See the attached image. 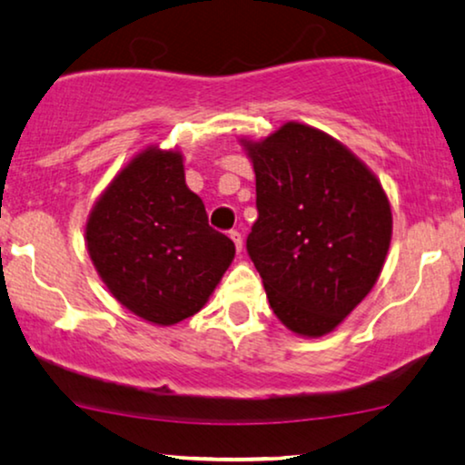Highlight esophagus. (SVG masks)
Listing matches in <instances>:
<instances>
[{"instance_id":"1","label":"esophagus","mask_w":465,"mask_h":465,"mask_svg":"<svg viewBox=\"0 0 465 465\" xmlns=\"http://www.w3.org/2000/svg\"><path fill=\"white\" fill-rule=\"evenodd\" d=\"M228 237H231V241L234 243V250L241 252V247H243V239H241V232L231 231V232H228Z\"/></svg>"}]
</instances>
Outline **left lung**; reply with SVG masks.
<instances>
[{
	"label": "left lung",
	"instance_id": "1",
	"mask_svg": "<svg viewBox=\"0 0 465 465\" xmlns=\"http://www.w3.org/2000/svg\"><path fill=\"white\" fill-rule=\"evenodd\" d=\"M245 148L258 209L245 245L266 298L292 332L326 334L383 269L390 201L345 145L311 126L288 123Z\"/></svg>",
	"mask_w": 465,
	"mask_h": 465
}]
</instances>
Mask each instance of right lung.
I'll return each mask as SVG.
<instances>
[{
	"mask_svg": "<svg viewBox=\"0 0 465 465\" xmlns=\"http://www.w3.org/2000/svg\"><path fill=\"white\" fill-rule=\"evenodd\" d=\"M88 253L120 304L171 326L203 309L234 258L190 193L177 152L145 150L123 169L86 224Z\"/></svg>",
	"mask_w": 465,
	"mask_h": 465,
	"instance_id": "add662e5",
	"label": "right lung"
}]
</instances>
